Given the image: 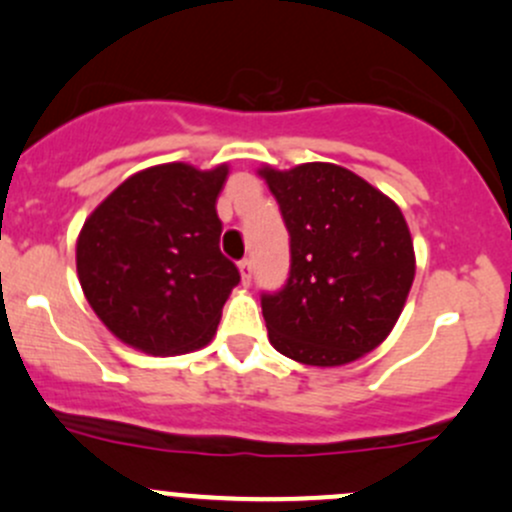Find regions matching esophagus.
Returning <instances> with one entry per match:
<instances>
[{"label": "esophagus", "mask_w": 512, "mask_h": 512, "mask_svg": "<svg viewBox=\"0 0 512 512\" xmlns=\"http://www.w3.org/2000/svg\"><path fill=\"white\" fill-rule=\"evenodd\" d=\"M239 271H241V281L251 283V273H254V266H251L249 258H244V261L239 263Z\"/></svg>", "instance_id": "1"}]
</instances>
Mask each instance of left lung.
I'll list each match as a JSON object with an SVG mask.
<instances>
[{
  "label": "left lung",
  "instance_id": "8db88e82",
  "mask_svg": "<svg viewBox=\"0 0 512 512\" xmlns=\"http://www.w3.org/2000/svg\"><path fill=\"white\" fill-rule=\"evenodd\" d=\"M258 175L291 234V273L261 295L268 340L300 365L340 367L382 345L402 315L416 258L402 209L330 162Z\"/></svg>",
  "mask_w": 512,
  "mask_h": 512
}]
</instances>
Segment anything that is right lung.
Masks as SVG:
<instances>
[{"label": "right lung", "instance_id": "add662e5", "mask_svg": "<svg viewBox=\"0 0 512 512\" xmlns=\"http://www.w3.org/2000/svg\"><path fill=\"white\" fill-rule=\"evenodd\" d=\"M229 165L147 167L93 209L76 241L83 295L120 342L147 355L199 350L241 281L219 251L217 197Z\"/></svg>", "mask_w": 512, "mask_h": 512}]
</instances>
